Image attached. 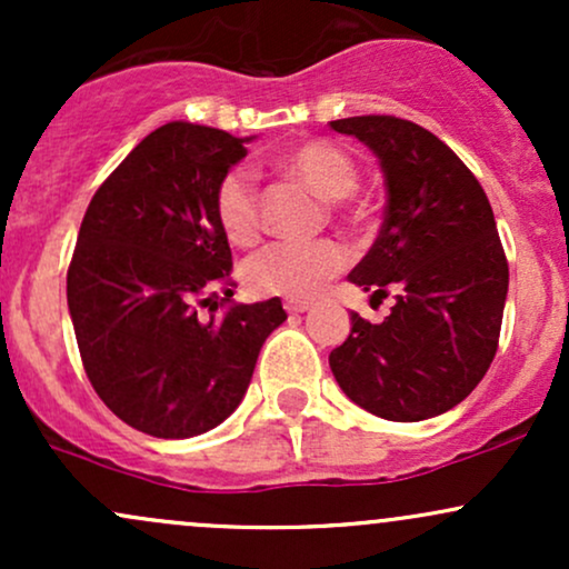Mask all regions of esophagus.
Instances as JSON below:
<instances>
[{
  "label": "esophagus",
  "instance_id": "obj_1",
  "mask_svg": "<svg viewBox=\"0 0 569 569\" xmlns=\"http://www.w3.org/2000/svg\"><path fill=\"white\" fill-rule=\"evenodd\" d=\"M286 310H289L291 316H299V312L310 310V302H286Z\"/></svg>",
  "mask_w": 569,
  "mask_h": 569
}]
</instances>
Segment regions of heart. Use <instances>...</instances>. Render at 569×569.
Wrapping results in <instances>:
<instances>
[{"instance_id":"heart-1","label":"heart","mask_w":569,"mask_h":569,"mask_svg":"<svg viewBox=\"0 0 569 569\" xmlns=\"http://www.w3.org/2000/svg\"><path fill=\"white\" fill-rule=\"evenodd\" d=\"M280 171L299 179L318 198L337 202L356 189L358 171L342 149L326 141H310L291 149L278 160ZM217 219L234 246H246L259 232V198L251 173L232 168L217 187ZM348 264V253L339 243H272L246 259L243 286L257 297L310 299Z\"/></svg>"}]
</instances>
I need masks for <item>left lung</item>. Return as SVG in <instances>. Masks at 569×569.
Here are the masks:
<instances>
[{
	"instance_id": "1",
	"label": "left lung",
	"mask_w": 569,
	"mask_h": 569,
	"mask_svg": "<svg viewBox=\"0 0 569 569\" xmlns=\"http://www.w3.org/2000/svg\"><path fill=\"white\" fill-rule=\"evenodd\" d=\"M331 128L371 149L388 189L380 234L348 278L369 302L396 299L382 323L350 310L331 375L385 420L439 417L468 398L498 350L508 264L492 206L452 149L415 122L369 114Z\"/></svg>"
}]
</instances>
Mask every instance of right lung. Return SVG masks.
Masks as SVG:
<instances>
[{"label":"right lung","instance_id":"obj_1","mask_svg":"<svg viewBox=\"0 0 569 569\" xmlns=\"http://www.w3.org/2000/svg\"><path fill=\"white\" fill-rule=\"evenodd\" d=\"M253 139L166 122L98 187L77 234L67 299L88 380L154 439L221 426L286 321L278 297L217 312L232 293V251L213 198Z\"/></svg>","mask_w":569,"mask_h":569}]
</instances>
